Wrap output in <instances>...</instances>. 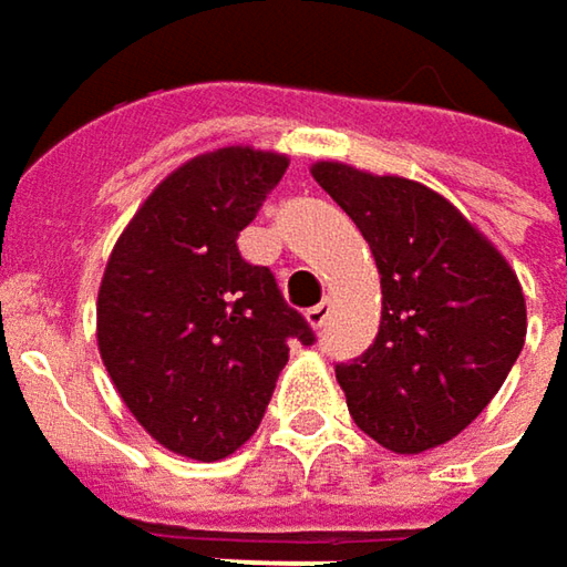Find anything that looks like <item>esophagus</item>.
Wrapping results in <instances>:
<instances>
[{"instance_id":"1","label":"esophagus","mask_w":567,"mask_h":567,"mask_svg":"<svg viewBox=\"0 0 567 567\" xmlns=\"http://www.w3.org/2000/svg\"><path fill=\"white\" fill-rule=\"evenodd\" d=\"M305 317H308L310 327H323V323H327V317H330V301L323 298V301H320V305H313Z\"/></svg>"}]
</instances>
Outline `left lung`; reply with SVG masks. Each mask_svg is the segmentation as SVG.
Masks as SVG:
<instances>
[{
	"label": "left lung",
	"mask_w": 567,
	"mask_h": 567,
	"mask_svg": "<svg viewBox=\"0 0 567 567\" xmlns=\"http://www.w3.org/2000/svg\"><path fill=\"white\" fill-rule=\"evenodd\" d=\"M364 235L381 272V327L336 364L355 425L386 451L456 437L524 349L527 305L505 257L429 186L339 161L310 167Z\"/></svg>",
	"instance_id": "1"
}]
</instances>
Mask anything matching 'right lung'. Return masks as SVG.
Returning <instances> with one entry per match:
<instances>
[{"label":"right lung","mask_w":567,"mask_h":567,"mask_svg":"<svg viewBox=\"0 0 567 567\" xmlns=\"http://www.w3.org/2000/svg\"><path fill=\"white\" fill-rule=\"evenodd\" d=\"M288 158L244 145L186 161L142 203L97 291V346L123 403L158 444L221 460L259 429L288 361L313 346L269 266L237 237Z\"/></svg>","instance_id":"right-lung-1"}]
</instances>
